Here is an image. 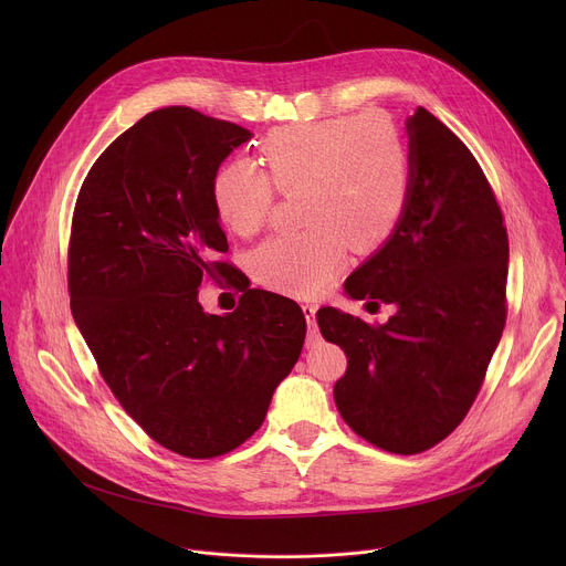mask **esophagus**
Here are the masks:
<instances>
[{
	"instance_id": "obj_1",
	"label": "esophagus",
	"mask_w": 566,
	"mask_h": 566,
	"mask_svg": "<svg viewBox=\"0 0 566 566\" xmlns=\"http://www.w3.org/2000/svg\"><path fill=\"white\" fill-rule=\"evenodd\" d=\"M302 311H304V317L308 322V332L313 336L315 334V311H317V306L315 304H302Z\"/></svg>"
}]
</instances>
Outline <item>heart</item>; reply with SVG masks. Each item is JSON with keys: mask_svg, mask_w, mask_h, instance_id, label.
<instances>
[{"mask_svg": "<svg viewBox=\"0 0 566 566\" xmlns=\"http://www.w3.org/2000/svg\"><path fill=\"white\" fill-rule=\"evenodd\" d=\"M260 164L232 160L212 181L219 219L237 234L258 232L275 190L297 195L302 230L269 237L253 253L260 282L311 295L338 273L347 247L378 249L410 197V154L382 114L327 118L277 129L264 138Z\"/></svg>", "mask_w": 566, "mask_h": 566, "instance_id": "heart-1", "label": "heart"}]
</instances>
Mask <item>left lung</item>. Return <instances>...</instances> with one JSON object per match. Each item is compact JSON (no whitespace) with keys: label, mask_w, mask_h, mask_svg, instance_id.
Here are the masks:
<instances>
[{"label":"left lung","mask_w":566,"mask_h":566,"mask_svg":"<svg viewBox=\"0 0 566 566\" xmlns=\"http://www.w3.org/2000/svg\"><path fill=\"white\" fill-rule=\"evenodd\" d=\"M410 197L394 232L345 282L352 300L394 304L380 327L315 313L347 371L334 398L365 441L417 454L468 415L506 325L509 234L470 149L428 109L406 120Z\"/></svg>","instance_id":"8db88e82"}]
</instances>
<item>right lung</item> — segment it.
Returning <instances> with one entry per match:
<instances>
[{
  "label": "right lung",
  "instance_id": "right-lung-1",
  "mask_svg": "<svg viewBox=\"0 0 566 566\" xmlns=\"http://www.w3.org/2000/svg\"><path fill=\"white\" fill-rule=\"evenodd\" d=\"M251 136L181 105L149 112L98 156L73 210L75 325L125 412L190 459L260 430L306 336L297 302L271 291L219 315L199 302L208 277L228 275L212 181Z\"/></svg>",
  "mask_w": 566,
  "mask_h": 566
}]
</instances>
